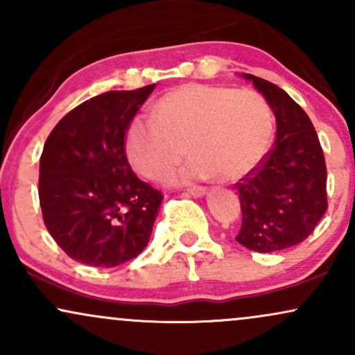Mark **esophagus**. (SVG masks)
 Segmentation results:
<instances>
[{"instance_id":"34e87169","label":"esophagus","mask_w":355,"mask_h":355,"mask_svg":"<svg viewBox=\"0 0 355 355\" xmlns=\"http://www.w3.org/2000/svg\"><path fill=\"white\" fill-rule=\"evenodd\" d=\"M187 191H189L191 197H202L207 191V189L205 187H191V189H187Z\"/></svg>"}]
</instances>
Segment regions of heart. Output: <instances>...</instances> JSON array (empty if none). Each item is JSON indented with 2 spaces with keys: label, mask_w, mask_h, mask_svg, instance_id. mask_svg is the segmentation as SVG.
I'll return each mask as SVG.
<instances>
[{
  "label": "heart",
  "mask_w": 355,
  "mask_h": 355,
  "mask_svg": "<svg viewBox=\"0 0 355 355\" xmlns=\"http://www.w3.org/2000/svg\"><path fill=\"white\" fill-rule=\"evenodd\" d=\"M274 133V113L262 95L209 85H183L153 105V116H137L125 133L130 165L162 180L187 152L193 155L170 182L217 173L235 180L262 160Z\"/></svg>",
  "instance_id": "1"
}]
</instances>
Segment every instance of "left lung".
<instances>
[{"mask_svg": "<svg viewBox=\"0 0 355 355\" xmlns=\"http://www.w3.org/2000/svg\"><path fill=\"white\" fill-rule=\"evenodd\" d=\"M275 113L270 152L235 183L242 227L235 237L254 252L284 250L304 242L327 210V166L311 118L282 88L243 73Z\"/></svg>", "mask_w": 355, "mask_h": 355, "instance_id": "left-lung-1", "label": "left lung"}]
</instances>
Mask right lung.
Segmentation results:
<instances>
[{
    "label": "right lung",
    "mask_w": 355,
    "mask_h": 355,
    "mask_svg": "<svg viewBox=\"0 0 355 355\" xmlns=\"http://www.w3.org/2000/svg\"><path fill=\"white\" fill-rule=\"evenodd\" d=\"M153 88L93 96L61 118L44 141L38 187L44 225L81 263L120 266L152 235L164 195L133 173L125 133Z\"/></svg>",
    "instance_id": "add662e5"
}]
</instances>
